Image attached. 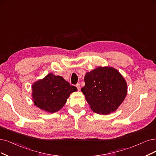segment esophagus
Instances as JSON below:
<instances>
[{
	"label": "esophagus",
	"mask_w": 156,
	"mask_h": 156,
	"mask_svg": "<svg viewBox=\"0 0 156 156\" xmlns=\"http://www.w3.org/2000/svg\"><path fill=\"white\" fill-rule=\"evenodd\" d=\"M76 87H77L78 90H80V84L79 83H78L76 85Z\"/></svg>",
	"instance_id": "34e87169"
}]
</instances>
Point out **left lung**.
<instances>
[{"label": "left lung", "instance_id": "8db88e82", "mask_svg": "<svg viewBox=\"0 0 156 156\" xmlns=\"http://www.w3.org/2000/svg\"><path fill=\"white\" fill-rule=\"evenodd\" d=\"M84 81L81 90L96 113L107 114L115 111L127 93L124 78L112 67H98L86 73Z\"/></svg>", "mask_w": 156, "mask_h": 156}]
</instances>
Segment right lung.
Listing matches in <instances>:
<instances>
[{"instance_id": "add662e5", "label": "right lung", "mask_w": 156, "mask_h": 156, "mask_svg": "<svg viewBox=\"0 0 156 156\" xmlns=\"http://www.w3.org/2000/svg\"><path fill=\"white\" fill-rule=\"evenodd\" d=\"M32 89L34 105L51 113L59 111L65 105L70 94L77 90L75 86L53 73L34 83Z\"/></svg>"}]
</instances>
